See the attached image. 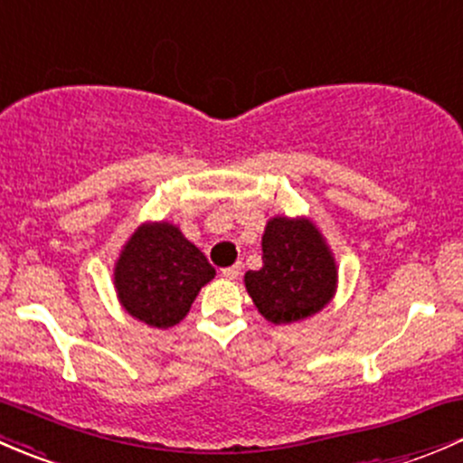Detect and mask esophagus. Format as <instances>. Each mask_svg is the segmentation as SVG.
Segmentation results:
<instances>
[{
  "instance_id": "1",
  "label": "esophagus",
  "mask_w": 463,
  "mask_h": 463,
  "mask_svg": "<svg viewBox=\"0 0 463 463\" xmlns=\"http://www.w3.org/2000/svg\"><path fill=\"white\" fill-rule=\"evenodd\" d=\"M241 269H242L241 263H236V265H232V267H225V269H222V276H225V279L233 280V279H238V276H241Z\"/></svg>"
}]
</instances>
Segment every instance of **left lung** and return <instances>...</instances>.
<instances>
[{
    "label": "left lung",
    "instance_id": "left-lung-1",
    "mask_svg": "<svg viewBox=\"0 0 463 463\" xmlns=\"http://www.w3.org/2000/svg\"><path fill=\"white\" fill-rule=\"evenodd\" d=\"M260 245L263 267L247 271L245 288L265 321H305L335 298L338 265L312 218H269Z\"/></svg>",
    "mask_w": 463,
    "mask_h": 463
}]
</instances>
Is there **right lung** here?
Wrapping results in <instances>:
<instances>
[{"instance_id":"right-lung-1","label":"right lung","mask_w":463,"mask_h":463,"mask_svg":"<svg viewBox=\"0 0 463 463\" xmlns=\"http://www.w3.org/2000/svg\"><path fill=\"white\" fill-rule=\"evenodd\" d=\"M213 276L216 269L178 225L146 221L122 245L113 267V288L127 314L166 330L187 317Z\"/></svg>"}]
</instances>
